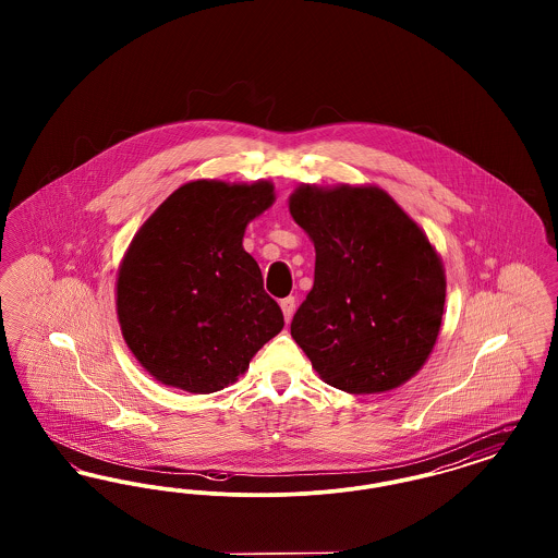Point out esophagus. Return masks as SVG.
Segmentation results:
<instances>
[{"label":"esophagus","instance_id":"obj_1","mask_svg":"<svg viewBox=\"0 0 558 558\" xmlns=\"http://www.w3.org/2000/svg\"><path fill=\"white\" fill-rule=\"evenodd\" d=\"M280 307H282L284 319H287V322H291L292 314H294V296H287V299H282V301H280Z\"/></svg>","mask_w":558,"mask_h":558}]
</instances>
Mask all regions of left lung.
Returning <instances> with one entry per match:
<instances>
[{"mask_svg": "<svg viewBox=\"0 0 558 558\" xmlns=\"http://www.w3.org/2000/svg\"><path fill=\"white\" fill-rule=\"evenodd\" d=\"M292 219L316 246L314 289L292 339L324 383L347 393L391 391L425 366L446 305L441 257L380 187L303 184Z\"/></svg>", "mask_w": 558, "mask_h": 558, "instance_id": "8db88e82", "label": "left lung"}]
</instances>
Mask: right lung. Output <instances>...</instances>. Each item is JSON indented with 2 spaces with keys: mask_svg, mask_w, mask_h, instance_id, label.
I'll list each match as a JSON object with an SVG mask.
<instances>
[{
  "mask_svg": "<svg viewBox=\"0 0 558 558\" xmlns=\"http://www.w3.org/2000/svg\"><path fill=\"white\" fill-rule=\"evenodd\" d=\"M274 186L196 180L137 230L119 267L117 316L135 360L167 387L215 393L239 380L284 316L242 248Z\"/></svg>",
  "mask_w": 558,
  "mask_h": 558,
  "instance_id": "right-lung-1",
  "label": "right lung"
}]
</instances>
